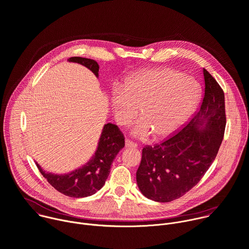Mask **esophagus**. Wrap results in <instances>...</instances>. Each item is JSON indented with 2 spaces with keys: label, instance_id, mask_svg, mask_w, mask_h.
<instances>
[{
  "label": "esophagus",
  "instance_id": "1",
  "mask_svg": "<svg viewBox=\"0 0 249 249\" xmlns=\"http://www.w3.org/2000/svg\"><path fill=\"white\" fill-rule=\"evenodd\" d=\"M125 146L126 147H133V148H136L138 145H137V143H135V142H131L130 140H125Z\"/></svg>",
  "mask_w": 249,
  "mask_h": 249
}]
</instances>
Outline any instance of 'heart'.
<instances>
[{
    "mask_svg": "<svg viewBox=\"0 0 249 249\" xmlns=\"http://www.w3.org/2000/svg\"><path fill=\"white\" fill-rule=\"evenodd\" d=\"M201 89L192 76L170 68H151L134 73L123 87L113 88L110 101L117 121L128 124L137 114L132 134L140 139L172 135L196 108Z\"/></svg>",
    "mask_w": 249,
    "mask_h": 249,
    "instance_id": "1",
    "label": "heart"
}]
</instances>
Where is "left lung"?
<instances>
[{
  "mask_svg": "<svg viewBox=\"0 0 249 249\" xmlns=\"http://www.w3.org/2000/svg\"><path fill=\"white\" fill-rule=\"evenodd\" d=\"M204 96L199 109L176 135L144 146L137 184L148 199L169 202L183 196L204 176L223 141L225 96L217 81L203 68Z\"/></svg>",
  "mask_w": 249,
  "mask_h": 249,
  "instance_id": "left-lung-1",
  "label": "left lung"
}]
</instances>
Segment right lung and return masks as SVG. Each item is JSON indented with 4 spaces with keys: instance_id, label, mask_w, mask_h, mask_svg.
<instances>
[{
    "instance_id": "obj_1",
    "label": "right lung",
    "mask_w": 249,
    "mask_h": 249,
    "mask_svg": "<svg viewBox=\"0 0 249 249\" xmlns=\"http://www.w3.org/2000/svg\"><path fill=\"white\" fill-rule=\"evenodd\" d=\"M69 62L79 63L90 69L99 77V64L96 60L73 56ZM125 145L124 136L114 124L104 126L98 147L92 158L81 167L65 174H53L45 171L36 163L40 173L59 193L70 197H86L100 191L110 172V166L120 149Z\"/></svg>"
}]
</instances>
